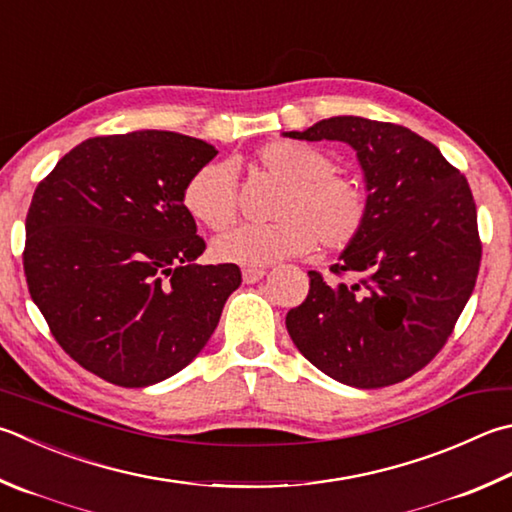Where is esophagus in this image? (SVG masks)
I'll use <instances>...</instances> for the list:
<instances>
[{"label":"esophagus","mask_w":512,"mask_h":512,"mask_svg":"<svg viewBox=\"0 0 512 512\" xmlns=\"http://www.w3.org/2000/svg\"><path fill=\"white\" fill-rule=\"evenodd\" d=\"M266 275V268H259V266H248L241 271V277H244L246 284H255L262 280V277Z\"/></svg>","instance_id":"1"}]
</instances>
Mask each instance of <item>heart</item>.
Returning a JSON list of instances; mask_svg holds the SVG:
<instances>
[{
    "instance_id": "b5f03b06",
    "label": "heart",
    "mask_w": 512,
    "mask_h": 512,
    "mask_svg": "<svg viewBox=\"0 0 512 512\" xmlns=\"http://www.w3.org/2000/svg\"><path fill=\"white\" fill-rule=\"evenodd\" d=\"M264 172L284 185L266 226L244 224L215 239L219 262L268 266L304 255L315 241L327 250L347 248L367 224V192L347 174L336 172L327 154L304 143H271L257 156ZM190 215L212 230L235 219V185L228 165L210 163L192 176L183 194Z\"/></svg>"
}]
</instances>
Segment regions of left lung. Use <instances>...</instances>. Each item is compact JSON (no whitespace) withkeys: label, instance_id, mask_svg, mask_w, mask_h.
Here are the masks:
<instances>
[{"label":"left lung","instance_id":"left-lung-1","mask_svg":"<svg viewBox=\"0 0 512 512\" xmlns=\"http://www.w3.org/2000/svg\"><path fill=\"white\" fill-rule=\"evenodd\" d=\"M284 136L347 143L369 201L360 237L331 266L353 280L329 286L311 271L309 295L286 313L288 336L342 385L401 383L441 351L477 282L481 244L466 176L394 123L333 116Z\"/></svg>","mask_w":512,"mask_h":512}]
</instances>
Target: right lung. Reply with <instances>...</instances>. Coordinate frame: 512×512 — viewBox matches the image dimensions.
I'll list each match as a JSON object with an SVG mask.
<instances>
[{
  "label": "right lung",
  "instance_id": "right-lung-1",
  "mask_svg": "<svg viewBox=\"0 0 512 512\" xmlns=\"http://www.w3.org/2000/svg\"><path fill=\"white\" fill-rule=\"evenodd\" d=\"M215 145L161 129L73 147L37 185L24 273L53 338L120 387L174 376L215 333L237 264H194L206 241L185 185Z\"/></svg>",
  "mask_w": 512,
  "mask_h": 512
}]
</instances>
